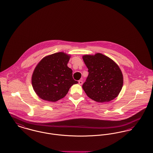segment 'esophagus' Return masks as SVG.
<instances>
[{
	"instance_id": "esophagus-1",
	"label": "esophagus",
	"mask_w": 153,
	"mask_h": 153,
	"mask_svg": "<svg viewBox=\"0 0 153 153\" xmlns=\"http://www.w3.org/2000/svg\"><path fill=\"white\" fill-rule=\"evenodd\" d=\"M82 82H82V80H79V83L80 85H82Z\"/></svg>"
}]
</instances>
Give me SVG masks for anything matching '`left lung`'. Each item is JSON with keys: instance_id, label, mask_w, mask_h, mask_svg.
<instances>
[{"instance_id": "8db88e82", "label": "left lung", "mask_w": 153, "mask_h": 153, "mask_svg": "<svg viewBox=\"0 0 153 153\" xmlns=\"http://www.w3.org/2000/svg\"><path fill=\"white\" fill-rule=\"evenodd\" d=\"M82 59L89 73L82 86L87 95L100 103L116 98L123 85V74L117 64L100 53L85 55Z\"/></svg>"}]
</instances>
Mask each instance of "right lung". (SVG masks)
<instances>
[{
    "instance_id": "add662e5",
    "label": "right lung",
    "mask_w": 153,
    "mask_h": 153,
    "mask_svg": "<svg viewBox=\"0 0 153 153\" xmlns=\"http://www.w3.org/2000/svg\"><path fill=\"white\" fill-rule=\"evenodd\" d=\"M69 58L67 54L57 53L45 56L36 66L32 84L41 99L56 102L66 96L72 85L78 83L67 66Z\"/></svg>"
}]
</instances>
